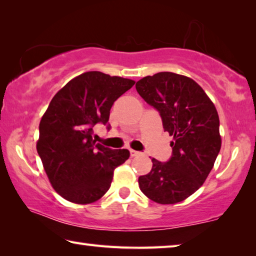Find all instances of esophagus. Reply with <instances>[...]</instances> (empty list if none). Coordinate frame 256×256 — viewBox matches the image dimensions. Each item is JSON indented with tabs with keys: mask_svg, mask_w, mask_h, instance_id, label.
I'll return each instance as SVG.
<instances>
[{
	"mask_svg": "<svg viewBox=\"0 0 256 256\" xmlns=\"http://www.w3.org/2000/svg\"><path fill=\"white\" fill-rule=\"evenodd\" d=\"M130 154H131V157H136V156H141L142 152H140V151H136V150H133V149H130Z\"/></svg>",
	"mask_w": 256,
	"mask_h": 256,
	"instance_id": "34e87169",
	"label": "esophagus"
}]
</instances>
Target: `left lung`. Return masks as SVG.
I'll list each match as a JSON object with an SVG mask.
<instances>
[{"label":"left lung","instance_id":"obj_1","mask_svg":"<svg viewBox=\"0 0 256 256\" xmlns=\"http://www.w3.org/2000/svg\"><path fill=\"white\" fill-rule=\"evenodd\" d=\"M138 94L160 112L164 131L172 136V158H152L149 174L138 188L160 204L184 201L201 188L222 148L219 116L214 102L188 76L159 72L138 80Z\"/></svg>","mask_w":256,"mask_h":256}]
</instances>
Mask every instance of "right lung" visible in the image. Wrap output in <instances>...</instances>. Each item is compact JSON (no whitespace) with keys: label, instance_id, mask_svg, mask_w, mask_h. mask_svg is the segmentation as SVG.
<instances>
[{"label":"right lung","instance_id":"1","mask_svg":"<svg viewBox=\"0 0 256 256\" xmlns=\"http://www.w3.org/2000/svg\"><path fill=\"white\" fill-rule=\"evenodd\" d=\"M134 84L99 71L84 72L50 100L40 120L37 152L63 198L78 204L98 201L110 190L115 168L128 159L126 149L96 144L92 128L107 124L112 104Z\"/></svg>","mask_w":256,"mask_h":256}]
</instances>
